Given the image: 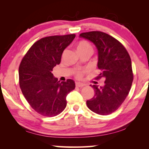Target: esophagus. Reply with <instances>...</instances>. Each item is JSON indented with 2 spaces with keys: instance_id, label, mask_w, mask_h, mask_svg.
Returning <instances> with one entry per match:
<instances>
[{
  "instance_id": "1",
  "label": "esophagus",
  "mask_w": 149,
  "mask_h": 149,
  "mask_svg": "<svg viewBox=\"0 0 149 149\" xmlns=\"http://www.w3.org/2000/svg\"><path fill=\"white\" fill-rule=\"evenodd\" d=\"M85 84H83V83H76V87H83L85 86Z\"/></svg>"
}]
</instances>
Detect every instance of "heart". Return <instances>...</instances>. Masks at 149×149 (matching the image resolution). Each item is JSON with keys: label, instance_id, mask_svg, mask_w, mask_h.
<instances>
[{"label": "heart", "instance_id": "heart-1", "mask_svg": "<svg viewBox=\"0 0 149 149\" xmlns=\"http://www.w3.org/2000/svg\"><path fill=\"white\" fill-rule=\"evenodd\" d=\"M85 49H92L90 45H89V42H87V41H83L79 42V43L77 45V51L79 52V51H82V50H85ZM83 70H79L78 72H77V77L78 78H81V77L83 76Z\"/></svg>", "mask_w": 149, "mask_h": 149}]
</instances>
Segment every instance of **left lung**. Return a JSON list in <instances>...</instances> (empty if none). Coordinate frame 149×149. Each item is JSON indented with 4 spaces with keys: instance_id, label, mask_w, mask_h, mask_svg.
I'll use <instances>...</instances> for the list:
<instances>
[{
    "instance_id": "obj_1",
    "label": "left lung",
    "mask_w": 149,
    "mask_h": 149,
    "mask_svg": "<svg viewBox=\"0 0 149 149\" xmlns=\"http://www.w3.org/2000/svg\"><path fill=\"white\" fill-rule=\"evenodd\" d=\"M79 36L96 47L97 67L101 70L97 79H106L102 87L91 85L95 94L87 101V107L98 115H110L119 109L131 89L134 79L131 58L119 40L104 32H83Z\"/></svg>"
}]
</instances>
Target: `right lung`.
Wrapping results in <instances>:
<instances>
[{
    "mask_svg": "<svg viewBox=\"0 0 149 149\" xmlns=\"http://www.w3.org/2000/svg\"><path fill=\"white\" fill-rule=\"evenodd\" d=\"M75 34L51 36L32 45L19 67V86L32 109L45 117L59 115L66 107V96L75 88L74 81H58L52 73L60 64L62 53Z\"/></svg>",
    "mask_w": 149,
    "mask_h": 149,
    "instance_id": "1",
    "label": "right lung"
}]
</instances>
